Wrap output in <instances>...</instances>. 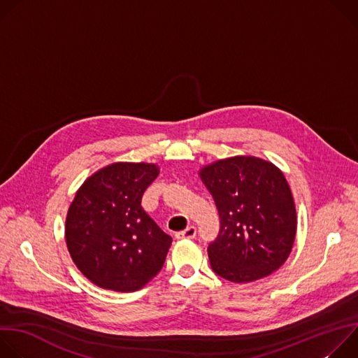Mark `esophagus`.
<instances>
[{"mask_svg":"<svg viewBox=\"0 0 358 358\" xmlns=\"http://www.w3.org/2000/svg\"><path fill=\"white\" fill-rule=\"evenodd\" d=\"M195 235H196L195 227H188L187 229H184L181 232H177L176 238L177 239H192V238H195Z\"/></svg>","mask_w":358,"mask_h":358,"instance_id":"esophagus-1","label":"esophagus"}]
</instances>
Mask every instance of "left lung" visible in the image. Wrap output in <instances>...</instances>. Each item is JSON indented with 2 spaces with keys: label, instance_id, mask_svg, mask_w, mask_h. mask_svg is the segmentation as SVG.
I'll return each instance as SVG.
<instances>
[{
  "label": "left lung",
  "instance_id": "left-lung-1",
  "mask_svg": "<svg viewBox=\"0 0 358 358\" xmlns=\"http://www.w3.org/2000/svg\"><path fill=\"white\" fill-rule=\"evenodd\" d=\"M220 214V232L208 245L213 271L235 283L262 279L289 258L296 208L283 173L258 157L236 156L201 169Z\"/></svg>",
  "mask_w": 358,
  "mask_h": 358
}]
</instances>
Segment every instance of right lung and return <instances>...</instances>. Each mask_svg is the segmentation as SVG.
I'll return each instance as SVG.
<instances>
[{"instance_id":"1","label":"right lung","mask_w":358,"mask_h":358,"mask_svg":"<svg viewBox=\"0 0 358 358\" xmlns=\"http://www.w3.org/2000/svg\"><path fill=\"white\" fill-rule=\"evenodd\" d=\"M157 176L156 164L115 163L78 189L65 238L72 261L96 286L134 292L162 271L173 239L141 208Z\"/></svg>"}]
</instances>
